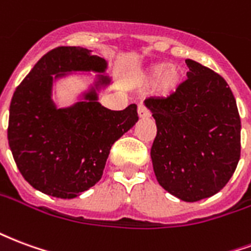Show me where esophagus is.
<instances>
[{
    "instance_id": "34e87169",
    "label": "esophagus",
    "mask_w": 251,
    "mask_h": 251,
    "mask_svg": "<svg viewBox=\"0 0 251 251\" xmlns=\"http://www.w3.org/2000/svg\"><path fill=\"white\" fill-rule=\"evenodd\" d=\"M151 115V113H149V110L145 107V104H140L138 106V117L140 118H148Z\"/></svg>"
}]
</instances>
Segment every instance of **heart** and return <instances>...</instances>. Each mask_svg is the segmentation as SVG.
Wrapping results in <instances>:
<instances>
[{
  "mask_svg": "<svg viewBox=\"0 0 251 251\" xmlns=\"http://www.w3.org/2000/svg\"><path fill=\"white\" fill-rule=\"evenodd\" d=\"M148 77L154 80V91L158 95H169L177 88L181 80L180 70L174 64H165V63H157L151 67Z\"/></svg>",
  "mask_w": 251,
  "mask_h": 251,
  "instance_id": "b5f03b06",
  "label": "heart"
}]
</instances>
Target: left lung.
Instances as JSON below:
<instances>
[{
  "mask_svg": "<svg viewBox=\"0 0 251 251\" xmlns=\"http://www.w3.org/2000/svg\"><path fill=\"white\" fill-rule=\"evenodd\" d=\"M188 79L167 98H148L157 134L151 149L158 184L184 201L218 194L241 157V118L223 77L187 59Z\"/></svg>",
  "mask_w": 251,
  "mask_h": 251,
  "instance_id": "obj_1",
  "label": "left lung"
}]
</instances>
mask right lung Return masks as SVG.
Listing matches in <instances>:
<instances>
[{
    "mask_svg": "<svg viewBox=\"0 0 251 251\" xmlns=\"http://www.w3.org/2000/svg\"><path fill=\"white\" fill-rule=\"evenodd\" d=\"M106 68L107 62L86 48L57 47L16 88L9 147L24 179L43 194L72 199L97 184L113 144L138 121L134 103L121 111L99 103L97 91L111 82L106 75H98L83 100L62 109L55 104L52 86L57 77L72 71L103 74Z\"/></svg>",
    "mask_w": 251,
    "mask_h": 251,
    "instance_id": "right-lung-1",
    "label": "right lung"
}]
</instances>
